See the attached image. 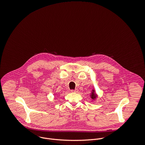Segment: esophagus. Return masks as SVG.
Instances as JSON below:
<instances>
[{
  "mask_svg": "<svg viewBox=\"0 0 145 145\" xmlns=\"http://www.w3.org/2000/svg\"><path fill=\"white\" fill-rule=\"evenodd\" d=\"M78 89H75V90H71V91L72 92H74V93H77V92H78Z\"/></svg>",
  "mask_w": 145,
  "mask_h": 145,
  "instance_id": "esophagus-1",
  "label": "esophagus"
}]
</instances>
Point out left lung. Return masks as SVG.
I'll return each mask as SVG.
<instances>
[{
  "mask_svg": "<svg viewBox=\"0 0 145 145\" xmlns=\"http://www.w3.org/2000/svg\"><path fill=\"white\" fill-rule=\"evenodd\" d=\"M90 97L91 98V101H93V100H95L96 99H97L98 97V94L96 93L95 90H94V88H93L91 90V92L90 94Z\"/></svg>",
  "mask_w": 145,
  "mask_h": 145,
  "instance_id": "obj_1",
  "label": "left lung"
}]
</instances>
